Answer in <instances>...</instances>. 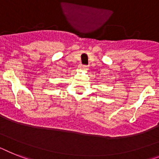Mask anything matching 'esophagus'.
Listing matches in <instances>:
<instances>
[{
  "instance_id": "1",
  "label": "esophagus",
  "mask_w": 159,
  "mask_h": 159,
  "mask_svg": "<svg viewBox=\"0 0 159 159\" xmlns=\"http://www.w3.org/2000/svg\"><path fill=\"white\" fill-rule=\"evenodd\" d=\"M79 68L82 69H85V70L88 69V66L87 65H79Z\"/></svg>"
}]
</instances>
